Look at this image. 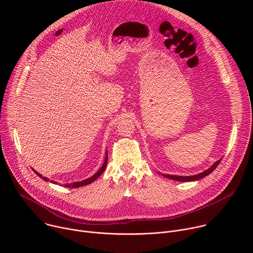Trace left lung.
Instances as JSON below:
<instances>
[{
	"label": "left lung",
	"instance_id": "left-lung-1",
	"mask_svg": "<svg viewBox=\"0 0 253 253\" xmlns=\"http://www.w3.org/2000/svg\"><path fill=\"white\" fill-rule=\"evenodd\" d=\"M220 161H221V159L218 160V161H216L209 169H207L206 171H204L200 174H197V175H193V176H175V175H168V174L165 175V174H163V176L166 177V178H170L172 180H176V181H195V180H199V179L209 175L216 167L218 166Z\"/></svg>",
	"mask_w": 253,
	"mask_h": 253
}]
</instances>
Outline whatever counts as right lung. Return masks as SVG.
I'll list each match as a JSON object with an SVG mask.
<instances>
[{
	"label": "right lung",
	"instance_id": "right-lung-1",
	"mask_svg": "<svg viewBox=\"0 0 253 253\" xmlns=\"http://www.w3.org/2000/svg\"><path fill=\"white\" fill-rule=\"evenodd\" d=\"M107 161H108V156H107V153H106V157H105V161H104V164H103V166L99 169V171L97 172V173H95V175H93L92 177H90V178H88V179H86V180H83V181H80V182H74V183H69V184H65V187H67V188H77V187H82V186H85V185H88V184H90V183H92L94 180H96L103 172H104V170H105V168H106V165H107ZM34 172L37 174L38 176H40L43 180H45V181H49V179L47 178V177H44V176H42L41 174H39L38 172H36L35 170H34ZM51 182L52 183H57V182H55V181H53V180H51Z\"/></svg>",
	"mask_w": 253,
	"mask_h": 253
}]
</instances>
